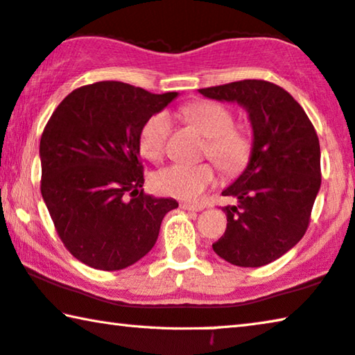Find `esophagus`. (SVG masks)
<instances>
[{"instance_id": "obj_1", "label": "esophagus", "mask_w": 355, "mask_h": 355, "mask_svg": "<svg viewBox=\"0 0 355 355\" xmlns=\"http://www.w3.org/2000/svg\"><path fill=\"white\" fill-rule=\"evenodd\" d=\"M180 208H183V210H189V211H200V210H204V205H194V204H187V202H182V204H180Z\"/></svg>"}]
</instances>
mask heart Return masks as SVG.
<instances>
[{
	"mask_svg": "<svg viewBox=\"0 0 355 355\" xmlns=\"http://www.w3.org/2000/svg\"><path fill=\"white\" fill-rule=\"evenodd\" d=\"M184 115L207 137L204 153L226 173H239L248 164L252 139L245 128L234 126V115L227 107L211 101L189 104ZM172 118L167 112L151 115L140 129L139 145L145 157L157 161L164 156ZM216 182L210 164H172L157 171L151 184L157 193L182 200H198Z\"/></svg>",
	"mask_w": 355,
	"mask_h": 355,
	"instance_id": "heart-1",
	"label": "heart"
}]
</instances>
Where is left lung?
<instances>
[{
  "mask_svg": "<svg viewBox=\"0 0 355 355\" xmlns=\"http://www.w3.org/2000/svg\"><path fill=\"white\" fill-rule=\"evenodd\" d=\"M248 112L252 150L243 172L223 191L226 232L213 251L239 267H262L299 243L320 188L318 134L302 105L275 83L240 80L199 89Z\"/></svg>",
  "mask_w": 355,
  "mask_h": 355,
  "instance_id": "8db88e82",
  "label": "left lung"
}]
</instances>
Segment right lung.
I'll list each match as a JSON object with an SVG mask.
<instances>
[{
	"mask_svg": "<svg viewBox=\"0 0 355 355\" xmlns=\"http://www.w3.org/2000/svg\"><path fill=\"white\" fill-rule=\"evenodd\" d=\"M178 93L96 82L61 101L44 129L41 193L61 241L88 267L123 270L153 248L175 199L144 193L140 129Z\"/></svg>",
	"mask_w": 355,
	"mask_h": 355,
	"instance_id": "1",
	"label": "right lung"
}]
</instances>
